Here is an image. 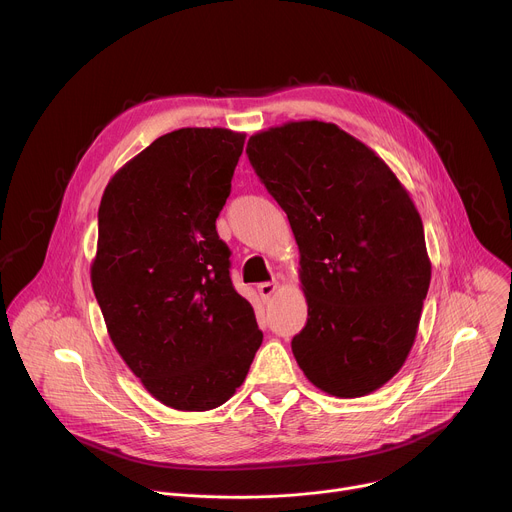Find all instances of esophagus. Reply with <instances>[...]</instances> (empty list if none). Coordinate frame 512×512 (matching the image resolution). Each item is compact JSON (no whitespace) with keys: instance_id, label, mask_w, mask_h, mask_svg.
Listing matches in <instances>:
<instances>
[{"instance_id":"obj_1","label":"esophagus","mask_w":512,"mask_h":512,"mask_svg":"<svg viewBox=\"0 0 512 512\" xmlns=\"http://www.w3.org/2000/svg\"><path fill=\"white\" fill-rule=\"evenodd\" d=\"M257 291H259L261 300H263V302H267V300H271V296H273L275 291H277V283H275V281H265V283H259V285H257Z\"/></svg>"}]
</instances>
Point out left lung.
Returning <instances> with one entry per match:
<instances>
[{"label": "left lung", "instance_id": "1", "mask_svg": "<svg viewBox=\"0 0 512 512\" xmlns=\"http://www.w3.org/2000/svg\"><path fill=\"white\" fill-rule=\"evenodd\" d=\"M247 154L300 247L308 322L291 340L300 369L334 397L377 391L403 367L431 279L409 192L334 123L259 131Z\"/></svg>", "mask_w": 512, "mask_h": 512}]
</instances>
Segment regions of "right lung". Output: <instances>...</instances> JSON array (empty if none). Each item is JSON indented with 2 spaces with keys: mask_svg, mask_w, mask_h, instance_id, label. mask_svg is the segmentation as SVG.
<instances>
[{
  "mask_svg": "<svg viewBox=\"0 0 512 512\" xmlns=\"http://www.w3.org/2000/svg\"><path fill=\"white\" fill-rule=\"evenodd\" d=\"M245 133L184 127L158 137L107 184L95 298L133 375L158 401L208 411L243 385L263 342L216 233Z\"/></svg>",
  "mask_w": 512,
  "mask_h": 512,
  "instance_id": "right-lung-1",
  "label": "right lung"
}]
</instances>
